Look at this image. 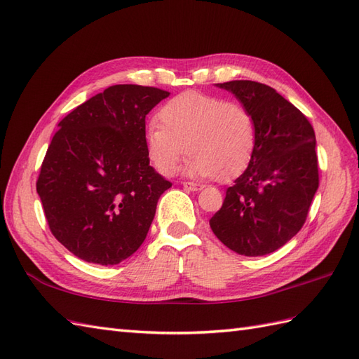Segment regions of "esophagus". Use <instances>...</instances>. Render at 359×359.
Instances as JSON below:
<instances>
[{"instance_id":"esophagus-1","label":"esophagus","mask_w":359,"mask_h":359,"mask_svg":"<svg viewBox=\"0 0 359 359\" xmlns=\"http://www.w3.org/2000/svg\"><path fill=\"white\" fill-rule=\"evenodd\" d=\"M182 186H184V189L191 190V191H199V190H203V189H204V186H203V184H198V182H190V181L182 182Z\"/></svg>"}]
</instances>
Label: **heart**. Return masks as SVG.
Wrapping results in <instances>:
<instances>
[{
	"label": "heart",
	"instance_id": "b5f03b06",
	"mask_svg": "<svg viewBox=\"0 0 359 359\" xmlns=\"http://www.w3.org/2000/svg\"><path fill=\"white\" fill-rule=\"evenodd\" d=\"M158 123L144 133L154 168L169 177L182 155L190 154L186 173L196 178L229 180L245 169L256 146V121L245 104L186 91L165 102Z\"/></svg>",
	"mask_w": 359,
	"mask_h": 359
}]
</instances>
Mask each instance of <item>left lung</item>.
<instances>
[{"instance_id": "obj_1", "label": "left lung", "mask_w": 359, "mask_h": 359, "mask_svg": "<svg viewBox=\"0 0 359 359\" xmlns=\"http://www.w3.org/2000/svg\"><path fill=\"white\" fill-rule=\"evenodd\" d=\"M251 111L256 146L210 219L216 238L242 256H265L300 231L318 189L316 133L274 88L252 81L216 83Z\"/></svg>"}]
</instances>
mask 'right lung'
<instances>
[{"instance_id": "add662e5", "label": "right lung", "mask_w": 359, "mask_h": 359, "mask_svg": "<svg viewBox=\"0 0 359 359\" xmlns=\"http://www.w3.org/2000/svg\"><path fill=\"white\" fill-rule=\"evenodd\" d=\"M168 91L112 85L60 120L36 191L55 238L79 259L117 265L144 242L172 182L149 164L146 116Z\"/></svg>"}]
</instances>
